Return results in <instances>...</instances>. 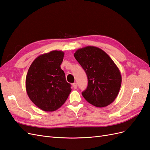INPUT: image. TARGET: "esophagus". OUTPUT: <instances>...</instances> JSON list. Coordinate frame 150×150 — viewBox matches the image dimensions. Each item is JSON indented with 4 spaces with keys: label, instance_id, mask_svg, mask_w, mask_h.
Instances as JSON below:
<instances>
[{
    "label": "esophagus",
    "instance_id": "esophagus-1",
    "mask_svg": "<svg viewBox=\"0 0 150 150\" xmlns=\"http://www.w3.org/2000/svg\"><path fill=\"white\" fill-rule=\"evenodd\" d=\"M72 86H73V88L74 89H76L77 88H78V84H77V83H74L73 84H72Z\"/></svg>",
    "mask_w": 150,
    "mask_h": 150
}]
</instances>
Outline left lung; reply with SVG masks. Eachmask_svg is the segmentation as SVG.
<instances>
[{
	"mask_svg": "<svg viewBox=\"0 0 150 150\" xmlns=\"http://www.w3.org/2000/svg\"><path fill=\"white\" fill-rule=\"evenodd\" d=\"M74 57L85 71L88 85L83 96L93 106L103 108L115 100L121 85V75L111 58L100 48L86 46L77 50Z\"/></svg>",
	"mask_w": 150,
	"mask_h": 150,
	"instance_id": "left-lung-1",
	"label": "left lung"
}]
</instances>
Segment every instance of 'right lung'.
<instances>
[{"label":"right lung","mask_w":150,"mask_h":150,"mask_svg":"<svg viewBox=\"0 0 150 150\" xmlns=\"http://www.w3.org/2000/svg\"><path fill=\"white\" fill-rule=\"evenodd\" d=\"M64 53L52 51L39 56L29 68L25 88L35 106L45 111H54L64 104L71 91L61 68Z\"/></svg>","instance_id":"obj_1"}]
</instances>
